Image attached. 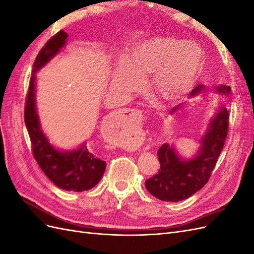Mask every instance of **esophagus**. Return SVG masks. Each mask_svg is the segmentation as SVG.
I'll list each match as a JSON object with an SVG mask.
<instances>
[{
	"label": "esophagus",
	"mask_w": 254,
	"mask_h": 254,
	"mask_svg": "<svg viewBox=\"0 0 254 254\" xmlns=\"http://www.w3.org/2000/svg\"><path fill=\"white\" fill-rule=\"evenodd\" d=\"M120 120L121 122L126 125H136L141 123L142 121V113L139 110L135 109H129L125 110L124 112H122L120 115ZM126 144L128 145H133L136 143V136L135 135H129L126 139Z\"/></svg>",
	"instance_id": "1"
}]
</instances>
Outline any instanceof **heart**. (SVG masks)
Here are the masks:
<instances>
[{"label": "heart", "mask_w": 254, "mask_h": 254, "mask_svg": "<svg viewBox=\"0 0 254 254\" xmlns=\"http://www.w3.org/2000/svg\"><path fill=\"white\" fill-rule=\"evenodd\" d=\"M204 64L201 48L167 37L145 40L115 64L112 86L127 94L142 89L139 77L152 75V88L161 99L177 102L194 89Z\"/></svg>", "instance_id": "heart-1"}]
</instances>
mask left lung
<instances>
[{
  "mask_svg": "<svg viewBox=\"0 0 254 254\" xmlns=\"http://www.w3.org/2000/svg\"><path fill=\"white\" fill-rule=\"evenodd\" d=\"M203 90V84H199L190 92V95L195 96ZM215 90L220 94H229L231 88L221 84ZM178 108L179 106L173 108L171 114ZM228 125L229 111L222 106L210 121L197 155L190 160L181 159L173 145L163 144L158 150L159 173L145 181L146 190L160 200L177 202L188 199L202 189L209 181L225 145Z\"/></svg>",
  "mask_w": 254,
  "mask_h": 254,
  "instance_id": "left-lung-1",
  "label": "left lung"
}]
</instances>
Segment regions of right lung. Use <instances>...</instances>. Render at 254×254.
<instances>
[{
	"instance_id": "obj_1",
	"label": "right lung",
	"mask_w": 254,
	"mask_h": 254,
	"mask_svg": "<svg viewBox=\"0 0 254 254\" xmlns=\"http://www.w3.org/2000/svg\"><path fill=\"white\" fill-rule=\"evenodd\" d=\"M67 34L60 30L45 43L34 63L25 103L24 121L32 142L33 155L48 178L59 189L82 191L95 187L106 170V162L91 153L86 144L63 151L54 147L43 133L36 108V75L65 45Z\"/></svg>"
}]
</instances>
